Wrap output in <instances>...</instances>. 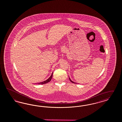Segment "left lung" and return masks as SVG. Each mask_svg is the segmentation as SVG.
<instances>
[{"label": "left lung", "instance_id": "obj_1", "mask_svg": "<svg viewBox=\"0 0 122 122\" xmlns=\"http://www.w3.org/2000/svg\"><path fill=\"white\" fill-rule=\"evenodd\" d=\"M69 80L72 83H74V84H77V83H76V82H74V81H72L71 80V79H70V78L69 77Z\"/></svg>", "mask_w": 122, "mask_h": 122}]
</instances>
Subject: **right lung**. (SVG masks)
<instances>
[{
  "label": "right lung",
  "instance_id": "1",
  "mask_svg": "<svg viewBox=\"0 0 122 122\" xmlns=\"http://www.w3.org/2000/svg\"><path fill=\"white\" fill-rule=\"evenodd\" d=\"M53 72H52V73L51 75L50 76V77H49V78L48 79H47V80H46V81H42V82H41L38 83L37 84H46V83H48V82H50V81H51V80L52 78V76H53Z\"/></svg>",
  "mask_w": 122,
  "mask_h": 122
}]
</instances>
